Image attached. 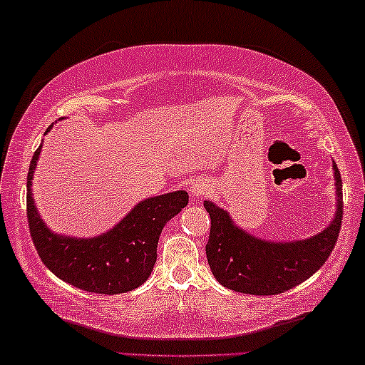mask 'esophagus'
<instances>
[{"instance_id": "esophagus-1", "label": "esophagus", "mask_w": 365, "mask_h": 365, "mask_svg": "<svg viewBox=\"0 0 365 365\" xmlns=\"http://www.w3.org/2000/svg\"><path fill=\"white\" fill-rule=\"evenodd\" d=\"M209 191V184L204 179H192L191 184H189V192H191V197L194 201H199L206 196Z\"/></svg>"}]
</instances>
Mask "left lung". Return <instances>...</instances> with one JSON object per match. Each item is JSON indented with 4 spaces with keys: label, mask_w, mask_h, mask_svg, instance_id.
Listing matches in <instances>:
<instances>
[{
    "label": "left lung",
    "mask_w": 365,
    "mask_h": 365,
    "mask_svg": "<svg viewBox=\"0 0 365 365\" xmlns=\"http://www.w3.org/2000/svg\"><path fill=\"white\" fill-rule=\"evenodd\" d=\"M336 214L326 229L299 241H269L239 227L226 209L204 201L211 216L209 267L224 287L252 296H276L299 286L331 256L342 224V181L334 163Z\"/></svg>",
    "instance_id": "left-lung-1"
}]
</instances>
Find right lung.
Instances as JSON below:
<instances>
[{
  "mask_svg": "<svg viewBox=\"0 0 365 365\" xmlns=\"http://www.w3.org/2000/svg\"><path fill=\"white\" fill-rule=\"evenodd\" d=\"M41 149L43 143L29 164L26 204L29 232L44 266L61 281L88 292L114 296L143 286L156 264L163 227L187 206V192L173 191L143 199L99 236H61L46 226L34 206L31 184Z\"/></svg>",
  "mask_w": 365,
  "mask_h": 365,
  "instance_id": "1",
  "label": "right lung"
}]
</instances>
